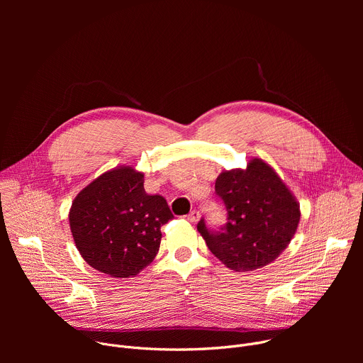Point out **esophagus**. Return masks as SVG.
<instances>
[{
	"label": "esophagus",
	"mask_w": 363,
	"mask_h": 363,
	"mask_svg": "<svg viewBox=\"0 0 363 363\" xmlns=\"http://www.w3.org/2000/svg\"><path fill=\"white\" fill-rule=\"evenodd\" d=\"M199 217H201V216H199V213L194 210V211H191V213L186 216V220H188L189 223H196V221L199 220Z\"/></svg>",
	"instance_id": "1"
}]
</instances>
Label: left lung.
Instances as JSON below:
<instances>
[{
    "label": "left lung",
    "mask_w": 363,
    "mask_h": 363,
    "mask_svg": "<svg viewBox=\"0 0 363 363\" xmlns=\"http://www.w3.org/2000/svg\"><path fill=\"white\" fill-rule=\"evenodd\" d=\"M216 192L227 210L221 231L196 225L210 251L234 272H252L270 263L287 248L300 221V205L263 160L252 158L245 169L223 171Z\"/></svg>",
    "instance_id": "1"
}]
</instances>
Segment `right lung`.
I'll return each instance as SVG.
<instances>
[{"label": "right lung", "instance_id": "obj_1", "mask_svg": "<svg viewBox=\"0 0 363 363\" xmlns=\"http://www.w3.org/2000/svg\"><path fill=\"white\" fill-rule=\"evenodd\" d=\"M143 172L116 167L84 186L69 223L84 262L111 277H135L160 251L161 227L174 218L167 199L149 195Z\"/></svg>", "mask_w": 363, "mask_h": 363}]
</instances>
